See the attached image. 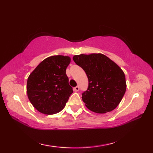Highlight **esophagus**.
I'll return each instance as SVG.
<instances>
[{"label": "esophagus", "instance_id": "esophagus-1", "mask_svg": "<svg viewBox=\"0 0 153 153\" xmlns=\"http://www.w3.org/2000/svg\"><path fill=\"white\" fill-rule=\"evenodd\" d=\"M79 86H76V87H74V91H79Z\"/></svg>", "mask_w": 153, "mask_h": 153}]
</instances>
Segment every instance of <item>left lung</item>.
Listing matches in <instances>:
<instances>
[{
  "label": "left lung",
  "instance_id": "8db88e82",
  "mask_svg": "<svg viewBox=\"0 0 153 153\" xmlns=\"http://www.w3.org/2000/svg\"><path fill=\"white\" fill-rule=\"evenodd\" d=\"M73 60L83 68L88 77V89L82 94V100L87 108L97 114L114 110L126 90L123 70L101 53L75 55Z\"/></svg>",
  "mask_w": 153,
  "mask_h": 153
}]
</instances>
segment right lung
Wrapping results in <instances>:
<instances>
[{
  "label": "right lung",
  "mask_w": 153,
  "mask_h": 153,
  "mask_svg": "<svg viewBox=\"0 0 153 153\" xmlns=\"http://www.w3.org/2000/svg\"><path fill=\"white\" fill-rule=\"evenodd\" d=\"M70 61L68 56H49L42 61L29 76L27 82L28 99L39 112L54 114L66 106L73 93L66 74Z\"/></svg>",
  "instance_id": "add662e5"
}]
</instances>
